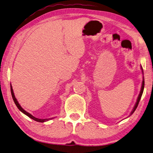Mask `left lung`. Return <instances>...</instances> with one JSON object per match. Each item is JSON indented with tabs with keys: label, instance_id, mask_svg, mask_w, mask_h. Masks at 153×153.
Segmentation results:
<instances>
[{
	"label": "left lung",
	"instance_id": "8db88e82",
	"mask_svg": "<svg viewBox=\"0 0 153 153\" xmlns=\"http://www.w3.org/2000/svg\"><path fill=\"white\" fill-rule=\"evenodd\" d=\"M141 69H142L143 74H144V73H143V69L142 66H141ZM144 77H143V83H142V86H141V90H140V94H139V95H138V98H137V102H136V104H135V105H134V108H133V110H132V111L131 112V113H130V115H132V114L134 113L135 110L137 109V108L138 105V103H139L140 100V98H141V96H142V95H143V90H144Z\"/></svg>",
	"mask_w": 153,
	"mask_h": 153
}]
</instances>
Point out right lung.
<instances>
[{"instance_id":"1","label":"right lung","mask_w":153,"mask_h":153,"mask_svg":"<svg viewBox=\"0 0 153 153\" xmlns=\"http://www.w3.org/2000/svg\"><path fill=\"white\" fill-rule=\"evenodd\" d=\"M10 91H11V95H12V97H13V100H14V102H15V104H16V107H17V108H19V110H20L21 112H22L23 114H26L27 116H29V118H30L31 119H33V120H34L37 121V122H39V123H44V122H46V121H48V120H51V119L53 118H49V119H39V118H37L34 117V116L30 114H29V112H26V111L25 110L23 109V108L21 106L20 104H19L18 101L16 100V98H15V94H14L13 88H12V86H11V85H10Z\"/></svg>"}]
</instances>
